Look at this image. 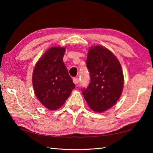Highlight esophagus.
Masks as SVG:
<instances>
[{"mask_svg":"<svg viewBox=\"0 0 153 153\" xmlns=\"http://www.w3.org/2000/svg\"><path fill=\"white\" fill-rule=\"evenodd\" d=\"M73 82L75 84H77L79 83V79L77 77H74L73 78Z\"/></svg>","mask_w":153,"mask_h":153,"instance_id":"1","label":"esophagus"}]
</instances>
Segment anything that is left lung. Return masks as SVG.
<instances>
[{
    "instance_id": "obj_1",
    "label": "left lung",
    "mask_w": 153,
    "mask_h": 153,
    "mask_svg": "<svg viewBox=\"0 0 153 153\" xmlns=\"http://www.w3.org/2000/svg\"><path fill=\"white\" fill-rule=\"evenodd\" d=\"M90 82L82 94L92 111L102 113L117 102L123 88L121 64L112 52L102 46L89 49L86 60Z\"/></svg>"
}]
</instances>
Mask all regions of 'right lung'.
Returning a JSON list of instances; mask_svg holds the SVG:
<instances>
[{"instance_id": "1", "label": "right lung", "mask_w": 153, "mask_h": 153, "mask_svg": "<svg viewBox=\"0 0 153 153\" xmlns=\"http://www.w3.org/2000/svg\"><path fill=\"white\" fill-rule=\"evenodd\" d=\"M65 52V47L49 48L36 63L33 71L36 97L51 111L62 107L76 88L63 61Z\"/></svg>"}]
</instances>
